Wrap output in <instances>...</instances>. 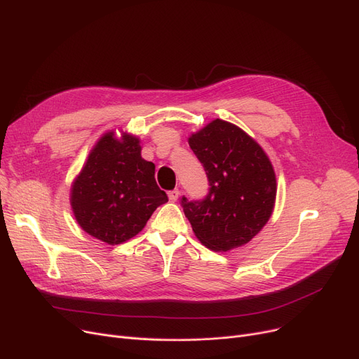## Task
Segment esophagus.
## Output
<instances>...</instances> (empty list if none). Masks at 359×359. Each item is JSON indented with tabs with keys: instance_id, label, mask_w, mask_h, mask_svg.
<instances>
[{
	"instance_id": "obj_1",
	"label": "esophagus",
	"mask_w": 359,
	"mask_h": 359,
	"mask_svg": "<svg viewBox=\"0 0 359 359\" xmlns=\"http://www.w3.org/2000/svg\"><path fill=\"white\" fill-rule=\"evenodd\" d=\"M179 196H180V191H179V189H175V191H170V192H168V199H170V201L175 202V201L179 199Z\"/></svg>"
}]
</instances>
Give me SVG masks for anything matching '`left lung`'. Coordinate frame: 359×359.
Wrapping results in <instances>:
<instances>
[{"label":"left lung","mask_w":359,"mask_h":359,"mask_svg":"<svg viewBox=\"0 0 359 359\" xmlns=\"http://www.w3.org/2000/svg\"><path fill=\"white\" fill-rule=\"evenodd\" d=\"M187 141L210 182V194L202 201L182 199L195 236L214 252L249 243L273 212L276 176L269 157L241 128L222 119Z\"/></svg>","instance_id":"obj_1"}]
</instances>
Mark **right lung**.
<instances>
[{
  "label": "right lung",
  "mask_w": 359,
  "mask_h": 359,
  "mask_svg": "<svg viewBox=\"0 0 359 359\" xmlns=\"http://www.w3.org/2000/svg\"><path fill=\"white\" fill-rule=\"evenodd\" d=\"M140 138L109 130L102 135L71 186L69 202L80 227L103 243L137 236L168 201L157 186L154 163L141 157Z\"/></svg>",
  "instance_id": "1"
}]
</instances>
